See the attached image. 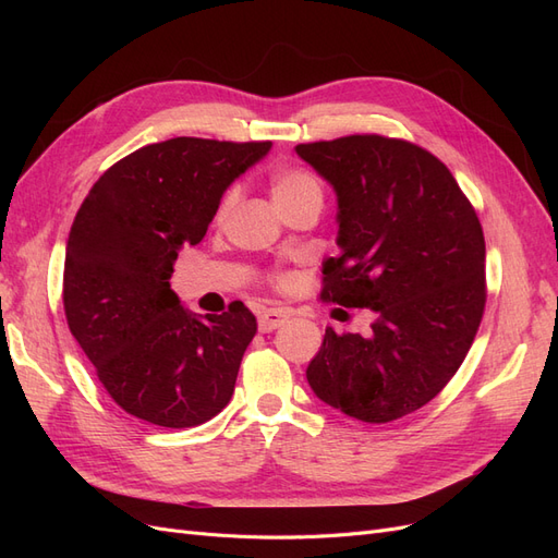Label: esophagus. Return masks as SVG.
<instances>
[{
  "label": "esophagus",
  "instance_id": "1",
  "mask_svg": "<svg viewBox=\"0 0 558 558\" xmlns=\"http://www.w3.org/2000/svg\"><path fill=\"white\" fill-rule=\"evenodd\" d=\"M286 320H289V314H286V312H281V310H265L258 316V330L260 332H272L279 326H283Z\"/></svg>",
  "mask_w": 558,
  "mask_h": 558
}]
</instances>
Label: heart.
Instances as JSON below:
<instances>
[{"label":"heart","mask_w":558,"mask_h":558,"mask_svg":"<svg viewBox=\"0 0 558 558\" xmlns=\"http://www.w3.org/2000/svg\"><path fill=\"white\" fill-rule=\"evenodd\" d=\"M269 195H272L279 211H286L295 205H305V202H314V205L320 207V202H324V189H320L318 179L310 170H305V167L298 165L275 167L272 174H269ZM234 202H238V189H228L216 209L218 223L226 221Z\"/></svg>","instance_id":"obj_1"}]
</instances>
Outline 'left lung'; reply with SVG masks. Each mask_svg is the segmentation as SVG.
<instances>
[{"mask_svg":"<svg viewBox=\"0 0 558 558\" xmlns=\"http://www.w3.org/2000/svg\"><path fill=\"white\" fill-rule=\"evenodd\" d=\"M337 195L320 300L373 310L367 337L326 330L307 367L316 398L365 424L424 408L461 367L486 305L484 232L426 148L381 134L298 144Z\"/></svg>","mask_w":558,"mask_h":558,"instance_id":"1","label":"left lung"}]
</instances>
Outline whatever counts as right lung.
<instances>
[{"label":"right lung","instance_id":"1","mask_svg":"<svg viewBox=\"0 0 558 558\" xmlns=\"http://www.w3.org/2000/svg\"><path fill=\"white\" fill-rule=\"evenodd\" d=\"M269 146L197 137L148 144L111 165L76 211L64 316L128 414L191 428L230 402L256 316L244 302L221 316H193L170 277L179 248L202 242L228 185Z\"/></svg>","mask_w":558,"mask_h":558}]
</instances>
